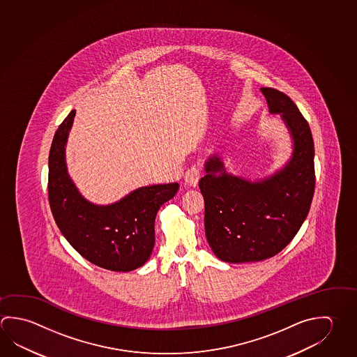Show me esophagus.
I'll return each instance as SVG.
<instances>
[{
	"label": "esophagus",
	"instance_id": "esophagus-1",
	"mask_svg": "<svg viewBox=\"0 0 357 357\" xmlns=\"http://www.w3.org/2000/svg\"><path fill=\"white\" fill-rule=\"evenodd\" d=\"M200 178V172L198 168H195V167H192V168H189V169L185 172V176H184V179H185V183H187L189 187L195 188L198 185V181H199Z\"/></svg>",
	"mask_w": 357,
	"mask_h": 357
}]
</instances>
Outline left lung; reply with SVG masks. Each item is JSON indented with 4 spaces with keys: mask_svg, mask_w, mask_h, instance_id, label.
Listing matches in <instances>:
<instances>
[{
    "mask_svg": "<svg viewBox=\"0 0 357 357\" xmlns=\"http://www.w3.org/2000/svg\"><path fill=\"white\" fill-rule=\"evenodd\" d=\"M271 115H280L291 153L278 169L250 179L227 169L220 154L204 162L199 181L206 237L227 263L259 262L280 253L306 219L314 192V148L310 126L287 95L261 88Z\"/></svg>",
    "mask_w": 357,
    "mask_h": 357,
    "instance_id": "left-lung-1",
    "label": "left lung"
}]
</instances>
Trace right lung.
I'll return each instance as SVG.
<instances>
[{
  "instance_id": "add662e5",
  "label": "right lung",
  "mask_w": 357,
  "mask_h": 357,
  "mask_svg": "<svg viewBox=\"0 0 357 357\" xmlns=\"http://www.w3.org/2000/svg\"><path fill=\"white\" fill-rule=\"evenodd\" d=\"M75 110L59 126L49 155V202L57 227L89 262L115 272L144 264L155 243L154 223L160 206L176 195L179 184L137 188L119 200L96 204L71 179L66 144Z\"/></svg>"
}]
</instances>
